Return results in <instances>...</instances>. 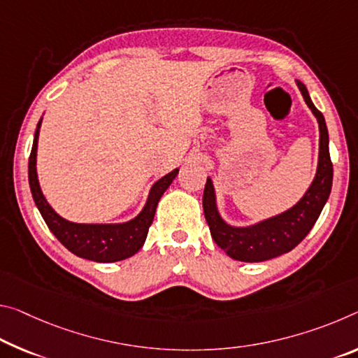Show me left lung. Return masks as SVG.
Listing matches in <instances>:
<instances>
[{
	"label": "left lung",
	"mask_w": 358,
	"mask_h": 358,
	"mask_svg": "<svg viewBox=\"0 0 358 358\" xmlns=\"http://www.w3.org/2000/svg\"><path fill=\"white\" fill-rule=\"evenodd\" d=\"M296 86L319 124V159H317L315 175L301 199L274 217L257 221L253 224L234 226L221 217L213 181L207 177L202 199L203 215L213 241L232 259L243 263H259L292 252L309 234L330 197L333 164L328 148L330 140H328L325 117L312 103L304 84L296 81Z\"/></svg>",
	"instance_id": "obj_1"
}]
</instances>
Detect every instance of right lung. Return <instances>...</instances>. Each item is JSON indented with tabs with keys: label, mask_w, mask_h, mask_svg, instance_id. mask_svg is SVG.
<instances>
[{
	"label": "right lung",
	"mask_w": 358,
	"mask_h": 358,
	"mask_svg": "<svg viewBox=\"0 0 358 358\" xmlns=\"http://www.w3.org/2000/svg\"><path fill=\"white\" fill-rule=\"evenodd\" d=\"M41 122L43 117L39 119L35 138H33V148L30 161H28V183H30L33 201L50 232L60 241L62 245H65L76 257L95 261V263H115V261L134 257L143 247L150 226L155 220L157 203L178 175V169H173L151 186L148 199L137 217L121 221V223H75V221L60 217L50 207L39 186L36 156Z\"/></svg>",
	"instance_id": "right-lung-1"
}]
</instances>
